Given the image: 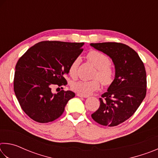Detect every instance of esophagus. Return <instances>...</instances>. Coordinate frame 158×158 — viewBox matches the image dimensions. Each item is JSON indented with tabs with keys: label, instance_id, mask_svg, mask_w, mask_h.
I'll use <instances>...</instances> for the list:
<instances>
[{
	"label": "esophagus",
	"instance_id": "34e87169",
	"mask_svg": "<svg viewBox=\"0 0 158 158\" xmlns=\"http://www.w3.org/2000/svg\"><path fill=\"white\" fill-rule=\"evenodd\" d=\"M77 95L78 96V97H80V98H88L87 95H83L81 94H79V93H77Z\"/></svg>",
	"mask_w": 158,
	"mask_h": 158
}]
</instances>
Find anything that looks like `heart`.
Returning a JSON list of instances; mask_svg holds the SVG:
<instances>
[{"label":"heart","mask_w":158,"mask_h":158,"mask_svg":"<svg viewBox=\"0 0 158 158\" xmlns=\"http://www.w3.org/2000/svg\"><path fill=\"white\" fill-rule=\"evenodd\" d=\"M89 62L96 68L93 75L95 79L91 81H73L71 84V89L73 91L83 95H89L100 88V80L103 85H109L112 84L115 78V68L109 62V58L105 53L95 50H90L86 54ZM80 58H76L73 60L68 68V73L72 77H75L78 73ZM99 79L100 80H98Z\"/></svg>","instance_id":"heart-1"}]
</instances>
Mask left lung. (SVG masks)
Segmentation results:
<instances>
[{
    "label": "left lung",
    "instance_id": "8db88e82",
    "mask_svg": "<svg viewBox=\"0 0 158 158\" xmlns=\"http://www.w3.org/2000/svg\"><path fill=\"white\" fill-rule=\"evenodd\" d=\"M106 53L115 65V79L100 98V107L91 114L95 122L114 127L123 123L137 111L146 95V73L138 53L118 42L91 43Z\"/></svg>",
    "mask_w": 158,
    "mask_h": 158
}]
</instances>
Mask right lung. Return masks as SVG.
<instances>
[{
  "label": "right lung",
  "mask_w": 158,
  "mask_h": 158,
  "mask_svg": "<svg viewBox=\"0 0 158 158\" xmlns=\"http://www.w3.org/2000/svg\"><path fill=\"white\" fill-rule=\"evenodd\" d=\"M84 42L42 41L33 45L18 60L14 90L23 111L33 121L45 123L59 118L71 98L70 90L52 92L53 85H65L71 63L83 52Z\"/></svg>",
  "instance_id": "add662e5"
}]
</instances>
